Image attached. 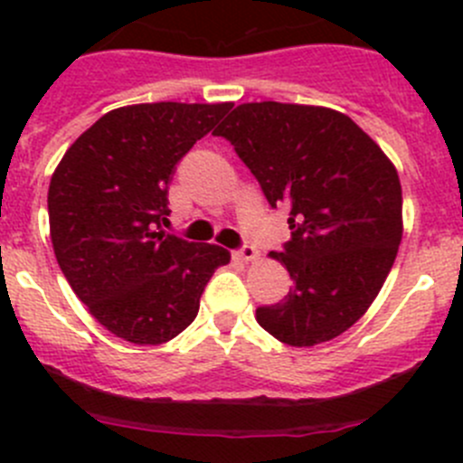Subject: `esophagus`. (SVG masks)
<instances>
[{
  "instance_id": "esophagus-1",
  "label": "esophagus",
  "mask_w": 463,
  "mask_h": 463,
  "mask_svg": "<svg viewBox=\"0 0 463 463\" xmlns=\"http://www.w3.org/2000/svg\"><path fill=\"white\" fill-rule=\"evenodd\" d=\"M232 258L241 261H255L260 258V250L255 246H241V249L232 250Z\"/></svg>"
}]
</instances>
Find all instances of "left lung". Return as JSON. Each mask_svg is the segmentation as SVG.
Returning <instances> with one entry per match:
<instances>
[{
	"instance_id": "left-lung-1",
	"label": "left lung",
	"mask_w": 463,
	"mask_h": 463,
	"mask_svg": "<svg viewBox=\"0 0 463 463\" xmlns=\"http://www.w3.org/2000/svg\"><path fill=\"white\" fill-rule=\"evenodd\" d=\"M214 134L231 141L266 202L288 208L291 240L270 258L293 287L255 311L260 326L291 347L334 340L370 309L396 260V167L349 116L326 107L244 102Z\"/></svg>"
}]
</instances>
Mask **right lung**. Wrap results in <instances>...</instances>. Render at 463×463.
I'll return each instance as SVG.
<instances>
[{
	"instance_id": "right-lung-1",
	"label": "right lung",
	"mask_w": 463,
	"mask_h": 463,
	"mask_svg": "<svg viewBox=\"0 0 463 463\" xmlns=\"http://www.w3.org/2000/svg\"><path fill=\"white\" fill-rule=\"evenodd\" d=\"M232 102H143L107 111L67 149L49 185L53 253L107 331L163 345L197 318L199 298L231 253L167 235L176 163Z\"/></svg>"
}]
</instances>
